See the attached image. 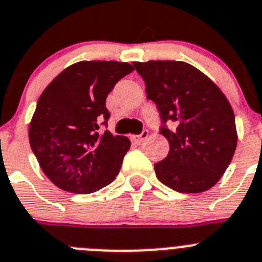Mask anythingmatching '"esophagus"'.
I'll return each mask as SVG.
<instances>
[{
  "mask_svg": "<svg viewBox=\"0 0 262 262\" xmlns=\"http://www.w3.org/2000/svg\"><path fill=\"white\" fill-rule=\"evenodd\" d=\"M147 137H149V132L144 130L142 133L140 134V136H136V137H133V140L136 141L138 145H142V144H145V141L147 140Z\"/></svg>",
  "mask_w": 262,
  "mask_h": 262,
  "instance_id": "esophagus-1",
  "label": "esophagus"
}]
</instances>
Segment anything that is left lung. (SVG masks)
<instances>
[{
    "instance_id": "8db88e82",
    "label": "left lung",
    "mask_w": 262,
    "mask_h": 262,
    "mask_svg": "<svg viewBox=\"0 0 262 262\" xmlns=\"http://www.w3.org/2000/svg\"><path fill=\"white\" fill-rule=\"evenodd\" d=\"M161 116L169 154L154 163L157 178L178 192L210 190L237 145L235 115L220 88L194 66L175 60L133 63ZM166 123L170 125L169 128Z\"/></svg>"
}]
</instances>
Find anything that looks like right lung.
Returning <instances> with one entry per match:
<instances>
[{"label": "right lung", "mask_w": 262, "mask_h": 262, "mask_svg": "<svg viewBox=\"0 0 262 262\" xmlns=\"http://www.w3.org/2000/svg\"><path fill=\"white\" fill-rule=\"evenodd\" d=\"M134 68L129 63H75L40 95L29 128V141L40 169L62 190L91 194L112 183L130 147L125 136L99 132L106 125L105 100L120 79Z\"/></svg>", "instance_id": "1"}]
</instances>
